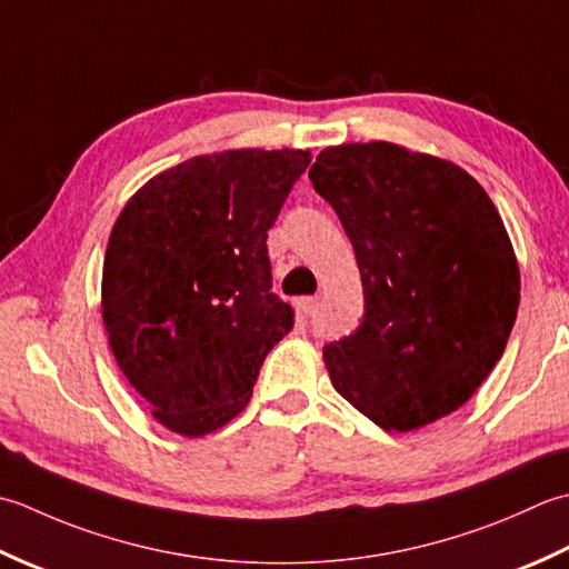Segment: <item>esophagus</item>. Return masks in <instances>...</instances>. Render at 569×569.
Returning a JSON list of instances; mask_svg holds the SVG:
<instances>
[{"mask_svg":"<svg viewBox=\"0 0 569 569\" xmlns=\"http://www.w3.org/2000/svg\"><path fill=\"white\" fill-rule=\"evenodd\" d=\"M301 311H305L307 317H317V311H319V297L301 299Z\"/></svg>","mask_w":569,"mask_h":569,"instance_id":"esophagus-1","label":"esophagus"}]
</instances>
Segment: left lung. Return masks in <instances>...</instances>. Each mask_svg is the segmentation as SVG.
<instances>
[{"label": "left lung", "mask_w": 569, "mask_h": 569, "mask_svg": "<svg viewBox=\"0 0 569 569\" xmlns=\"http://www.w3.org/2000/svg\"><path fill=\"white\" fill-rule=\"evenodd\" d=\"M309 179L363 282L358 329L323 346L336 392L388 432L459 410L503 356L520 301L489 193L451 161L392 142L327 147Z\"/></svg>", "instance_id": "obj_1"}]
</instances>
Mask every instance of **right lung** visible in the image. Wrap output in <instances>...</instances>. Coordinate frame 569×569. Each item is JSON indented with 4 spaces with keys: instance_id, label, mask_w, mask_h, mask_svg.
Here are the masks:
<instances>
[{
    "instance_id": "add662e5",
    "label": "right lung",
    "mask_w": 569,
    "mask_h": 569,
    "mask_svg": "<svg viewBox=\"0 0 569 569\" xmlns=\"http://www.w3.org/2000/svg\"><path fill=\"white\" fill-rule=\"evenodd\" d=\"M301 149H228L157 173L114 220L102 321L154 420L203 437L250 402L264 356L295 327L272 295L268 230L309 167Z\"/></svg>"
}]
</instances>
